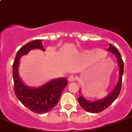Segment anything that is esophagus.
I'll return each mask as SVG.
<instances>
[{
	"mask_svg": "<svg viewBox=\"0 0 132 132\" xmlns=\"http://www.w3.org/2000/svg\"><path fill=\"white\" fill-rule=\"evenodd\" d=\"M68 79L69 82H73V81L75 80V76L73 75H71L69 76Z\"/></svg>",
	"mask_w": 132,
	"mask_h": 132,
	"instance_id": "esophagus-1",
	"label": "esophagus"
}]
</instances>
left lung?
I'll return each mask as SVG.
<instances>
[{"label":"left lung","mask_w":132,"mask_h":132,"mask_svg":"<svg viewBox=\"0 0 132 132\" xmlns=\"http://www.w3.org/2000/svg\"><path fill=\"white\" fill-rule=\"evenodd\" d=\"M107 51L111 52L114 54L118 60V64L119 66V78L118 84L113 90L109 94H108L107 97L102 98L101 100L94 101V102H89L87 100L85 99L82 95H80V93L79 98H78V102L79 103L81 107L86 111L91 113H99L103 111L105 109H107L113 103L114 100L116 99L120 93L121 89V83H122V77L124 71V63L120 53L118 50V49L114 47L111 44H109V48Z\"/></svg>","instance_id":"left-lung-1"}]
</instances>
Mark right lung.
<instances>
[{
  "mask_svg": "<svg viewBox=\"0 0 132 132\" xmlns=\"http://www.w3.org/2000/svg\"><path fill=\"white\" fill-rule=\"evenodd\" d=\"M37 48L45 51L41 39L29 42L17 52L13 64L14 91L20 102L29 110L37 114H44L55 107L68 82L66 78H59L38 87H30L24 84L18 74L19 59L31 50Z\"/></svg>",
  "mask_w": 132,
  "mask_h": 132,
  "instance_id": "obj_1",
  "label": "right lung"
}]
</instances>
